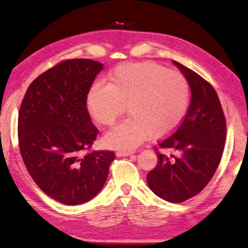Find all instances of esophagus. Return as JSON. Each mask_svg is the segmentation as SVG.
I'll return each mask as SVG.
<instances>
[{
    "label": "esophagus",
    "mask_w": 248,
    "mask_h": 248,
    "mask_svg": "<svg viewBox=\"0 0 248 248\" xmlns=\"http://www.w3.org/2000/svg\"><path fill=\"white\" fill-rule=\"evenodd\" d=\"M134 152H130V151H119L116 155L118 156H128V155H132Z\"/></svg>",
    "instance_id": "obj_1"
}]
</instances>
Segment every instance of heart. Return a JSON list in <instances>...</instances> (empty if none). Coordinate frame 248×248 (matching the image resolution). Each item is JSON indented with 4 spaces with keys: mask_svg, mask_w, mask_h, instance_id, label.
Wrapping results in <instances>:
<instances>
[{
    "mask_svg": "<svg viewBox=\"0 0 248 248\" xmlns=\"http://www.w3.org/2000/svg\"><path fill=\"white\" fill-rule=\"evenodd\" d=\"M190 101L187 78L156 62L120 64L108 78V84L92 86L86 97L89 115L108 127L124 113L130 115L103 137L111 148L132 149L152 134L162 137L178 128Z\"/></svg>",
    "mask_w": 248,
    "mask_h": 248,
    "instance_id": "1",
    "label": "heart"
}]
</instances>
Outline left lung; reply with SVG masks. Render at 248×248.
<instances>
[{
	"label": "left lung",
	"instance_id": "8db88e82",
	"mask_svg": "<svg viewBox=\"0 0 248 248\" xmlns=\"http://www.w3.org/2000/svg\"><path fill=\"white\" fill-rule=\"evenodd\" d=\"M173 62L188 81L190 103L175 133L159 142L166 153L157 152V164L147 174V182L161 199L184 202L213 178L224 152L226 120L213 87L192 69Z\"/></svg>",
	"mask_w": 248,
	"mask_h": 248
}]
</instances>
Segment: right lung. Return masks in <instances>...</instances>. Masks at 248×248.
I'll use <instances>...</instances> for the list:
<instances>
[{"label": "right lung", "mask_w": 248, "mask_h": 248, "mask_svg": "<svg viewBox=\"0 0 248 248\" xmlns=\"http://www.w3.org/2000/svg\"><path fill=\"white\" fill-rule=\"evenodd\" d=\"M102 69L94 60L60 62L32 81L21 103L18 145L24 165L35 184L64 205L93 199L115 159L110 151L82 154L99 132L86 97Z\"/></svg>", "instance_id": "1"}]
</instances>
